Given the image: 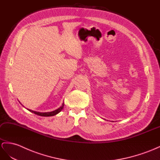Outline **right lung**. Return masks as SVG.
I'll use <instances>...</instances> for the list:
<instances>
[{
  "label": "right lung",
  "instance_id": "1",
  "mask_svg": "<svg viewBox=\"0 0 160 160\" xmlns=\"http://www.w3.org/2000/svg\"><path fill=\"white\" fill-rule=\"evenodd\" d=\"M64 103L63 102L62 104V106L58 108V109H56L54 111H52V112H37V111H33V110H31L30 109H27L28 111L31 112L32 113H34V114H37L38 116H45V117H48V116H55L57 114H58V113L62 111V110L64 108Z\"/></svg>",
  "mask_w": 160,
  "mask_h": 160
}]
</instances>
